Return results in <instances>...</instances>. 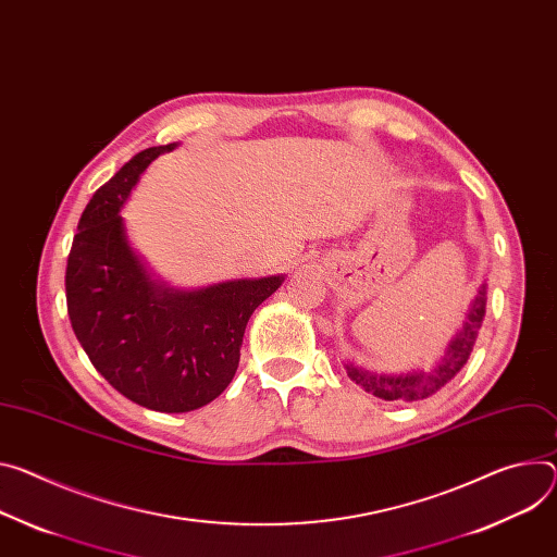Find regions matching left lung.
Instances as JSON below:
<instances>
[{
    "label": "left lung",
    "mask_w": 557,
    "mask_h": 557,
    "mask_svg": "<svg viewBox=\"0 0 557 557\" xmlns=\"http://www.w3.org/2000/svg\"><path fill=\"white\" fill-rule=\"evenodd\" d=\"M484 313H486V284L478 288V295L469 305L462 326L453 335V339L444 350V356L435 362L431 371L418 369L407 373H371L362 367H356L352 362H346L344 369L352 382L360 384L367 393H373L375 397L386 401H393V399L416 401V399L431 397L446 382H450L455 375H458L460 369L467 364L471 350L475 346L478 333L482 329Z\"/></svg>",
    "instance_id": "1"
}]
</instances>
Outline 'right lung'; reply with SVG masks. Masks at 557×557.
Returning <instances> with one entry per match:
<instances>
[{"mask_svg":"<svg viewBox=\"0 0 557 557\" xmlns=\"http://www.w3.org/2000/svg\"><path fill=\"white\" fill-rule=\"evenodd\" d=\"M177 141L153 146L97 188L77 224L66 267L73 331L92 367L131 401L186 413L233 380L246 324L284 275L175 288L131 246L122 209L148 164Z\"/></svg>","mask_w":557,"mask_h":557,"instance_id":"obj_1","label":"right lung"}]
</instances>
